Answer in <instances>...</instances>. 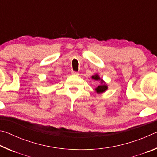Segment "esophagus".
I'll return each instance as SVG.
<instances>
[{"label": "esophagus", "instance_id": "1", "mask_svg": "<svg viewBox=\"0 0 157 157\" xmlns=\"http://www.w3.org/2000/svg\"><path fill=\"white\" fill-rule=\"evenodd\" d=\"M71 73H72L73 75H79L78 72H76V71H71Z\"/></svg>", "mask_w": 157, "mask_h": 157}]
</instances>
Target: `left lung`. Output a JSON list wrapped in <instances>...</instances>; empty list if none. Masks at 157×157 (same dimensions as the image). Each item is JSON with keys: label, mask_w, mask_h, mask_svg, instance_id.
Returning a JSON list of instances; mask_svg holds the SVG:
<instances>
[{"label": "left lung", "mask_w": 157, "mask_h": 157, "mask_svg": "<svg viewBox=\"0 0 157 157\" xmlns=\"http://www.w3.org/2000/svg\"><path fill=\"white\" fill-rule=\"evenodd\" d=\"M92 78L95 79V80H98V79H100V78L99 76H98V75H95L94 76H92ZM101 84L99 85L96 89H95V91H96L97 93H98V94H100V93H102L105 91L107 89V85H106L105 84H103V81L101 79Z\"/></svg>", "instance_id": "8db88e82"}]
</instances>
